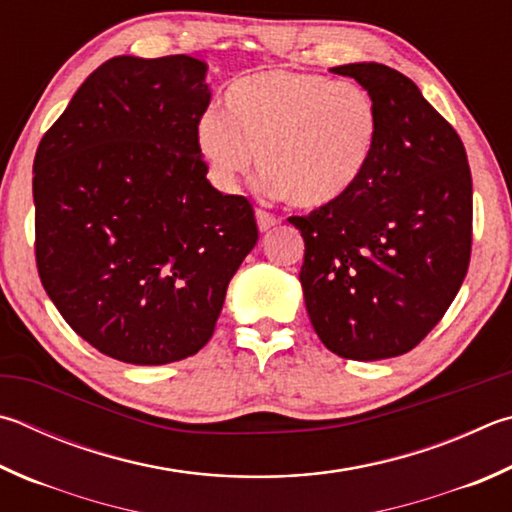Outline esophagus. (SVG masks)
Listing matches in <instances>:
<instances>
[{
  "mask_svg": "<svg viewBox=\"0 0 512 512\" xmlns=\"http://www.w3.org/2000/svg\"><path fill=\"white\" fill-rule=\"evenodd\" d=\"M255 219H257V226H259V230H262V232L271 230L273 226L280 224V217H275V215H271V212L262 210V208L255 210Z\"/></svg>",
  "mask_w": 512,
  "mask_h": 512,
  "instance_id": "34e87169",
  "label": "esophagus"
}]
</instances>
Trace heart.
I'll return each instance as SVG.
<instances>
[{"label":"heart","mask_w":512,"mask_h":512,"mask_svg":"<svg viewBox=\"0 0 512 512\" xmlns=\"http://www.w3.org/2000/svg\"><path fill=\"white\" fill-rule=\"evenodd\" d=\"M380 107L367 87L318 73L268 69L232 82L226 111L208 107L197 145L230 188L257 165L297 208H322L356 188L374 159Z\"/></svg>","instance_id":"1"}]
</instances>
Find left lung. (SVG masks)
<instances>
[{
	"instance_id": "1",
	"label": "left lung",
	"mask_w": 512,
	"mask_h": 512,
	"mask_svg": "<svg viewBox=\"0 0 512 512\" xmlns=\"http://www.w3.org/2000/svg\"><path fill=\"white\" fill-rule=\"evenodd\" d=\"M374 94L383 127L347 197L288 221L304 237L306 311L349 360L412 351L448 311L472 253V176L448 120L385 64L333 67Z\"/></svg>"
}]
</instances>
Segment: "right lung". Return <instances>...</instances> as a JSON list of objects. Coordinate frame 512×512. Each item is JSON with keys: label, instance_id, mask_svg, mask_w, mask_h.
<instances>
[{"label": "right lung", "instance_id": "right-lung-1", "mask_svg": "<svg viewBox=\"0 0 512 512\" xmlns=\"http://www.w3.org/2000/svg\"><path fill=\"white\" fill-rule=\"evenodd\" d=\"M206 71L192 55L111 58L35 152L40 282L80 338L129 365L206 345L259 237L250 201L206 179Z\"/></svg>", "mask_w": 512, "mask_h": 512}]
</instances>
